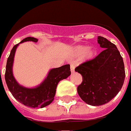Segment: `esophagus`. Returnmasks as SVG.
Instances as JSON below:
<instances>
[{"label": "esophagus", "mask_w": 131, "mask_h": 131, "mask_svg": "<svg viewBox=\"0 0 131 131\" xmlns=\"http://www.w3.org/2000/svg\"><path fill=\"white\" fill-rule=\"evenodd\" d=\"M70 70H71V73L75 72V66H74V64H70Z\"/></svg>", "instance_id": "1"}]
</instances>
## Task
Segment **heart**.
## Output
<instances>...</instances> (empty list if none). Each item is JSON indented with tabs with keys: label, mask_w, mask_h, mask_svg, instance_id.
Segmentation results:
<instances>
[{
	"label": "heart",
	"mask_w": 131,
	"mask_h": 131,
	"mask_svg": "<svg viewBox=\"0 0 131 131\" xmlns=\"http://www.w3.org/2000/svg\"><path fill=\"white\" fill-rule=\"evenodd\" d=\"M85 58L88 59L92 58L96 54V50L94 48L88 49L87 46H77L73 49V54L75 56H81L85 53Z\"/></svg>",
	"instance_id": "heart-1"
}]
</instances>
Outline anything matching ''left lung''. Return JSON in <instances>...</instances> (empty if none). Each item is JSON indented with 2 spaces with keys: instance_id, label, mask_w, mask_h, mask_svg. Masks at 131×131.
<instances>
[{
  "instance_id": "8db88e82",
  "label": "left lung",
  "mask_w": 131,
  "mask_h": 131,
  "mask_svg": "<svg viewBox=\"0 0 131 131\" xmlns=\"http://www.w3.org/2000/svg\"><path fill=\"white\" fill-rule=\"evenodd\" d=\"M97 42L105 49L75 69L82 76V83L78 87L79 96L92 106L103 105L116 97L126 75L123 58L116 45L100 36Z\"/></svg>"
}]
</instances>
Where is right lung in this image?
<instances>
[{
	"label": "right lung",
	"instance_id": "add662e5",
	"mask_svg": "<svg viewBox=\"0 0 131 131\" xmlns=\"http://www.w3.org/2000/svg\"><path fill=\"white\" fill-rule=\"evenodd\" d=\"M29 41L37 42L38 39L34 37H27L15 45L12 49L7 60L5 79L10 92L19 102L29 107L43 108L49 105L54 100L58 82L67 78L71 74L70 65H64L61 67L50 70L45 80L36 88H28L20 85L15 79L13 73L14 56L17 47L19 43Z\"/></svg>",
	"mask_w": 131,
	"mask_h": 131
}]
</instances>
